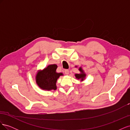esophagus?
<instances>
[{"mask_svg": "<svg viewBox=\"0 0 130 130\" xmlns=\"http://www.w3.org/2000/svg\"><path fill=\"white\" fill-rule=\"evenodd\" d=\"M64 73L66 75H68L69 73V70H67L66 69L64 70Z\"/></svg>", "mask_w": 130, "mask_h": 130, "instance_id": "1", "label": "esophagus"}]
</instances>
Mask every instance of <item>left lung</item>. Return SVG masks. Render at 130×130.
I'll return each instance as SVG.
<instances>
[{
  "label": "left lung",
  "mask_w": 130,
  "mask_h": 130,
  "mask_svg": "<svg viewBox=\"0 0 130 130\" xmlns=\"http://www.w3.org/2000/svg\"><path fill=\"white\" fill-rule=\"evenodd\" d=\"M76 67H77V66H76ZM78 70L80 72V73L79 74H75V77L76 79L80 80V82H82L85 80L86 77V74L85 73L84 70L82 69V68L81 67H79L78 68Z\"/></svg>",
  "instance_id": "1"
}]
</instances>
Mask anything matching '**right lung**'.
Instances as JSON below:
<instances>
[{
  "instance_id": "obj_1",
  "label": "right lung",
  "mask_w": 130,
  "mask_h": 130,
  "mask_svg": "<svg viewBox=\"0 0 130 130\" xmlns=\"http://www.w3.org/2000/svg\"><path fill=\"white\" fill-rule=\"evenodd\" d=\"M56 64H50L42 70H38L35 76L36 84L41 89L44 90H56V82L63 76L62 73H57Z\"/></svg>"
}]
</instances>
